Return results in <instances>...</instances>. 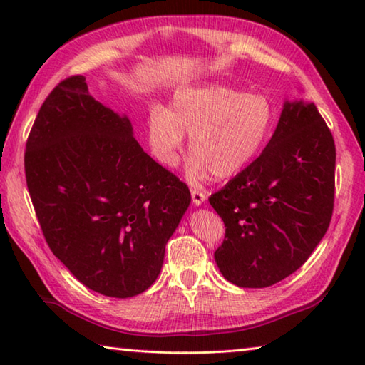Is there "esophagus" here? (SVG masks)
Returning <instances> with one entry per match:
<instances>
[{
	"label": "esophagus",
	"instance_id": "esophagus-1",
	"mask_svg": "<svg viewBox=\"0 0 365 365\" xmlns=\"http://www.w3.org/2000/svg\"><path fill=\"white\" fill-rule=\"evenodd\" d=\"M191 197H193V205L195 206H201L202 202L206 201L207 195L202 190H200V188H193V190H191Z\"/></svg>",
	"mask_w": 365,
	"mask_h": 365
}]
</instances>
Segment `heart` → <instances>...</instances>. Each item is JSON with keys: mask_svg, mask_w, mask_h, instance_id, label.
Segmentation results:
<instances>
[{"mask_svg": "<svg viewBox=\"0 0 365 365\" xmlns=\"http://www.w3.org/2000/svg\"><path fill=\"white\" fill-rule=\"evenodd\" d=\"M274 104L264 93L209 83L177 91L170 110L156 106L148 120V141L160 164L174 168L185 133L190 135L188 164L193 180L230 178L256 160L274 128Z\"/></svg>", "mask_w": 365, "mask_h": 365, "instance_id": "b5f03b06", "label": "heart"}]
</instances>
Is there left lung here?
<instances>
[{
  "label": "left lung",
  "instance_id": "obj_1",
  "mask_svg": "<svg viewBox=\"0 0 365 365\" xmlns=\"http://www.w3.org/2000/svg\"><path fill=\"white\" fill-rule=\"evenodd\" d=\"M335 160L316 104L285 101L261 156L209 197L225 224L214 252L224 279L265 288L307 261L331 220Z\"/></svg>",
  "mask_w": 365,
  "mask_h": 365
}]
</instances>
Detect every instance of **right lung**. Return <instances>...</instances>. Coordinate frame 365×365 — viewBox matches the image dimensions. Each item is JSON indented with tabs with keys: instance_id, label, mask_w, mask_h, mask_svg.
<instances>
[{
	"instance_id": "1",
	"label": "right lung",
	"mask_w": 365,
	"mask_h": 365,
	"mask_svg": "<svg viewBox=\"0 0 365 365\" xmlns=\"http://www.w3.org/2000/svg\"><path fill=\"white\" fill-rule=\"evenodd\" d=\"M24 163L49 250L78 282L110 298L156 282L190 190L143 151L127 115L88 93L83 76L41 104Z\"/></svg>"
}]
</instances>
